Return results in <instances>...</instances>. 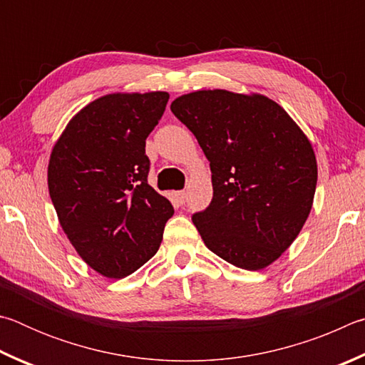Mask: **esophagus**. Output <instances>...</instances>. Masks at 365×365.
I'll return each mask as SVG.
<instances>
[{
    "instance_id": "34e87169",
    "label": "esophagus",
    "mask_w": 365,
    "mask_h": 365,
    "mask_svg": "<svg viewBox=\"0 0 365 365\" xmlns=\"http://www.w3.org/2000/svg\"><path fill=\"white\" fill-rule=\"evenodd\" d=\"M176 199L179 203H184L186 202V192H184V190H181V192H176Z\"/></svg>"
}]
</instances>
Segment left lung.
<instances>
[{
    "label": "left lung",
    "mask_w": 365,
    "mask_h": 365,
    "mask_svg": "<svg viewBox=\"0 0 365 365\" xmlns=\"http://www.w3.org/2000/svg\"><path fill=\"white\" fill-rule=\"evenodd\" d=\"M210 162L213 199L192 216L203 244L247 271L272 264L298 237L314 200L309 139L263 94L202 89L171 102Z\"/></svg>",
    "instance_id": "left-lung-1"
}]
</instances>
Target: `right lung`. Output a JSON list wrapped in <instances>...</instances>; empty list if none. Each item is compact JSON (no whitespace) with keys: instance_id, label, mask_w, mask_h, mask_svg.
I'll list each match as a JSON object with an SVG mask.
<instances>
[{"instance_id":"obj_1","label":"right lung","mask_w":365,"mask_h":365,"mask_svg":"<svg viewBox=\"0 0 365 365\" xmlns=\"http://www.w3.org/2000/svg\"><path fill=\"white\" fill-rule=\"evenodd\" d=\"M168 99L165 91L102 96L73 115L51 152L48 187L62 231L104 277L147 263L175 213L147 184L145 139Z\"/></svg>"}]
</instances>
